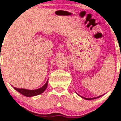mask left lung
<instances>
[{
  "mask_svg": "<svg viewBox=\"0 0 121 121\" xmlns=\"http://www.w3.org/2000/svg\"><path fill=\"white\" fill-rule=\"evenodd\" d=\"M102 95H100V96H98V97H93V98H85V97H81L80 95H79V96H80L81 97H82L83 99H84L88 100H90L95 99H97V98H99V97H101V96H102Z\"/></svg>",
  "mask_w": 121,
  "mask_h": 121,
  "instance_id": "obj_1",
  "label": "left lung"
}]
</instances>
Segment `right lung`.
<instances>
[{
  "instance_id": "add662e5",
  "label": "right lung",
  "mask_w": 121,
  "mask_h": 121,
  "mask_svg": "<svg viewBox=\"0 0 121 121\" xmlns=\"http://www.w3.org/2000/svg\"><path fill=\"white\" fill-rule=\"evenodd\" d=\"M48 82V80L42 87L38 88V89H36V90H27V89H25V88H16V87H14V88L26 97H33V96L39 95V94L44 92L46 88H47Z\"/></svg>"
}]
</instances>
